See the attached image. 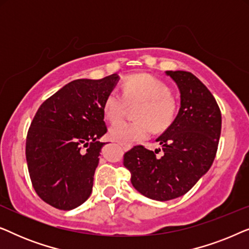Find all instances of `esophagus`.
Returning <instances> with one entry per match:
<instances>
[{"mask_svg":"<svg viewBox=\"0 0 249 249\" xmlns=\"http://www.w3.org/2000/svg\"><path fill=\"white\" fill-rule=\"evenodd\" d=\"M120 146L122 147V149H124V151H129V149L131 148V146L130 145H127V144H122V142H120Z\"/></svg>","mask_w":249,"mask_h":249,"instance_id":"esophagus-1","label":"esophagus"}]
</instances>
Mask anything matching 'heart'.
<instances>
[{"mask_svg": "<svg viewBox=\"0 0 249 249\" xmlns=\"http://www.w3.org/2000/svg\"><path fill=\"white\" fill-rule=\"evenodd\" d=\"M137 121H122L110 129V137L115 142L131 145L147 139L152 128L163 131L171 124L176 114V101L170 95L164 81L145 73L131 74L121 84V93L112 89L103 102V113L108 121L124 118L129 105L135 107Z\"/></svg>", "mask_w": 249, "mask_h": 249, "instance_id": "obj_1", "label": "heart"}]
</instances>
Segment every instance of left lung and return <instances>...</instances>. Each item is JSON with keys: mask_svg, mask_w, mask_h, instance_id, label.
I'll return each instance as SVG.
<instances>
[{"mask_svg": "<svg viewBox=\"0 0 249 249\" xmlns=\"http://www.w3.org/2000/svg\"><path fill=\"white\" fill-rule=\"evenodd\" d=\"M166 74L178 85L180 108L175 121L156 139L162 146V156H156L158 149L149 151L142 145L134 146L124 155L132 186L161 202L185 195L209 171L216 155L222 121L215 98L198 78L180 70Z\"/></svg>", "mask_w": 249, "mask_h": 249, "instance_id": "8db88e82", "label": "left lung"}]
</instances>
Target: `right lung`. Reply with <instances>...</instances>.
Wrapping results in <instances>:
<instances>
[{
    "mask_svg": "<svg viewBox=\"0 0 249 249\" xmlns=\"http://www.w3.org/2000/svg\"><path fill=\"white\" fill-rule=\"evenodd\" d=\"M118 79L113 73L73 80L37 110L27 132L26 160L34 189L49 205L69 211L90 196L105 144L97 139L107 131L103 102Z\"/></svg>",
    "mask_w": 249,
    "mask_h": 249,
    "instance_id": "1",
    "label": "right lung"
}]
</instances>
